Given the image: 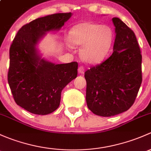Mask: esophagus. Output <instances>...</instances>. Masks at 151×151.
<instances>
[{
    "mask_svg": "<svg viewBox=\"0 0 151 151\" xmlns=\"http://www.w3.org/2000/svg\"><path fill=\"white\" fill-rule=\"evenodd\" d=\"M78 73L83 74L84 73V68L83 66H80L78 69Z\"/></svg>",
    "mask_w": 151,
    "mask_h": 151,
    "instance_id": "esophagus-1",
    "label": "esophagus"
}]
</instances>
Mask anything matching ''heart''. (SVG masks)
Returning a JSON list of instances; mask_svg holds the SVG:
<instances>
[{"label": "heart", "instance_id": "obj_1", "mask_svg": "<svg viewBox=\"0 0 151 151\" xmlns=\"http://www.w3.org/2000/svg\"><path fill=\"white\" fill-rule=\"evenodd\" d=\"M114 32L107 24L82 22L71 27L68 41L75 47L81 46V58L90 64H97L108 56L113 46Z\"/></svg>", "mask_w": 151, "mask_h": 151}]
</instances>
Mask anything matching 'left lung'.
Returning a JSON list of instances; mask_svg holds the SVG:
<instances>
[{
	"instance_id": "left-lung-1",
	"label": "left lung",
	"mask_w": 151,
	"mask_h": 151,
	"mask_svg": "<svg viewBox=\"0 0 151 151\" xmlns=\"http://www.w3.org/2000/svg\"><path fill=\"white\" fill-rule=\"evenodd\" d=\"M112 20L116 32L113 54L84 75L87 106L103 117L129 109L142 83V55L135 34L119 18Z\"/></svg>"
}]
</instances>
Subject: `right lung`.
I'll return each mask as SVG.
<instances>
[{
    "instance_id": "obj_1",
    "label": "right lung",
    "mask_w": 151,
    "mask_h": 151,
    "mask_svg": "<svg viewBox=\"0 0 151 151\" xmlns=\"http://www.w3.org/2000/svg\"><path fill=\"white\" fill-rule=\"evenodd\" d=\"M71 16L36 19L19 29L11 45L8 82L16 103L29 113L47 115L57 110L63 89L77 77L76 62L54 64L42 58L37 48L46 32L60 30Z\"/></svg>"
}]
</instances>
